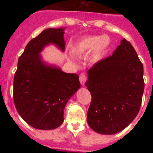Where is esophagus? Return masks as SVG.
I'll use <instances>...</instances> for the list:
<instances>
[{"label": "esophagus", "instance_id": "obj_1", "mask_svg": "<svg viewBox=\"0 0 153 153\" xmlns=\"http://www.w3.org/2000/svg\"><path fill=\"white\" fill-rule=\"evenodd\" d=\"M79 81H80L81 85L84 86V84H85V82H86V74H84V73L80 74V76H79Z\"/></svg>", "mask_w": 153, "mask_h": 153}]
</instances>
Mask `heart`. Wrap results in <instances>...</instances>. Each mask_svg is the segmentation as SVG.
Here are the masks:
<instances>
[{"instance_id":"heart-1","label":"heart","mask_w":153,"mask_h":153,"mask_svg":"<svg viewBox=\"0 0 153 153\" xmlns=\"http://www.w3.org/2000/svg\"><path fill=\"white\" fill-rule=\"evenodd\" d=\"M110 44L111 39L108 35L87 36L75 44L73 53L77 56H83L93 51L91 59L93 62H97L102 59Z\"/></svg>"}]
</instances>
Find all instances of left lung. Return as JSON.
Segmentation results:
<instances>
[{
	"instance_id": "8db88e82",
	"label": "left lung",
	"mask_w": 153,
	"mask_h": 153,
	"mask_svg": "<svg viewBox=\"0 0 153 153\" xmlns=\"http://www.w3.org/2000/svg\"><path fill=\"white\" fill-rule=\"evenodd\" d=\"M143 74V64L126 39L112 55L89 70L86 86L92 99L87 122L94 131L113 135L135 119L145 89Z\"/></svg>"
}]
</instances>
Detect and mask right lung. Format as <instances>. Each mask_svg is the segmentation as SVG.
<instances>
[{"instance_id": "obj_1", "label": "right lung", "mask_w": 153, "mask_h": 153, "mask_svg": "<svg viewBox=\"0 0 153 153\" xmlns=\"http://www.w3.org/2000/svg\"><path fill=\"white\" fill-rule=\"evenodd\" d=\"M64 30H44L30 40L18 59L13 82L16 109L37 129L51 130L61 126L67 102L81 86L78 74L65 73L59 67L45 62L40 55L50 44L64 51Z\"/></svg>"}]
</instances>
